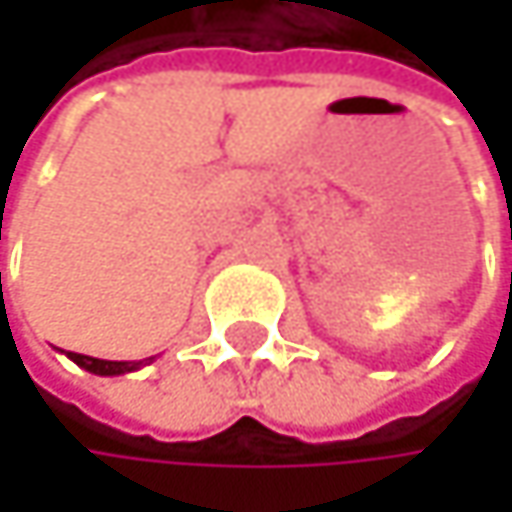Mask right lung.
<instances>
[{
    "label": "right lung",
    "instance_id": "obj_1",
    "mask_svg": "<svg viewBox=\"0 0 512 512\" xmlns=\"http://www.w3.org/2000/svg\"><path fill=\"white\" fill-rule=\"evenodd\" d=\"M70 361H76L79 367H85L88 373H97V376H121V373H130V370H139L142 364H151L154 358H145V361H106V358H91L82 356V353H67Z\"/></svg>",
    "mask_w": 512,
    "mask_h": 512
}]
</instances>
